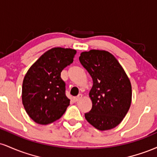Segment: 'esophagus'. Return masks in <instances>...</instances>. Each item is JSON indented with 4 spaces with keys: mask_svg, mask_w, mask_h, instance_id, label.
Here are the masks:
<instances>
[{
    "mask_svg": "<svg viewBox=\"0 0 157 157\" xmlns=\"http://www.w3.org/2000/svg\"><path fill=\"white\" fill-rule=\"evenodd\" d=\"M82 94H79L78 96H77V97H74V101L75 102H77V101H79V100H81V98H82Z\"/></svg>",
    "mask_w": 157,
    "mask_h": 157,
    "instance_id": "34e87169",
    "label": "esophagus"
}]
</instances>
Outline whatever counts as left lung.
I'll return each mask as SVG.
<instances>
[{"label":"left lung","mask_w":157,"mask_h":157,"mask_svg":"<svg viewBox=\"0 0 157 157\" xmlns=\"http://www.w3.org/2000/svg\"><path fill=\"white\" fill-rule=\"evenodd\" d=\"M79 60L93 80L89 92L92 109L85 113V118L98 130L112 129L122 121L130 109V80L116 57L107 51L83 52Z\"/></svg>","instance_id":"8db88e82"}]
</instances>
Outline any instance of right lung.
Wrapping results in <instances>:
<instances>
[{
	"label": "right lung",
	"instance_id": "right-lung-1",
	"mask_svg": "<svg viewBox=\"0 0 157 157\" xmlns=\"http://www.w3.org/2000/svg\"><path fill=\"white\" fill-rule=\"evenodd\" d=\"M76 53L72 48H52L41 55L26 72L22 86L23 105L37 123L47 125L59 120L69 105L60 73L72 63Z\"/></svg>",
	"mask_w": 157,
	"mask_h": 157
}]
</instances>
